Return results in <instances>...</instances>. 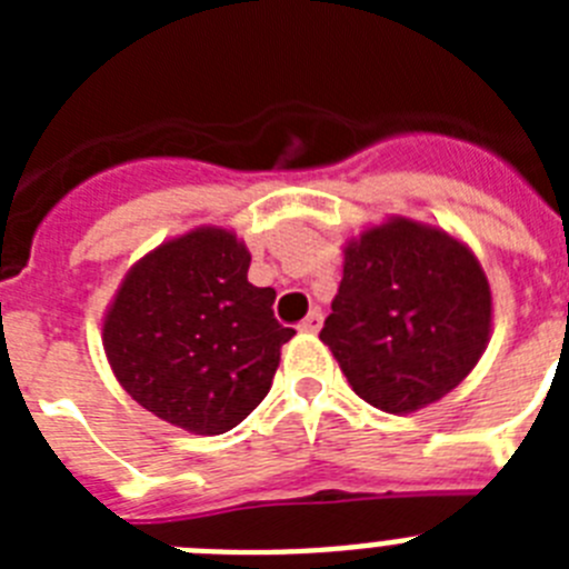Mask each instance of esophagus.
Segmentation results:
<instances>
[{"mask_svg": "<svg viewBox=\"0 0 569 569\" xmlns=\"http://www.w3.org/2000/svg\"><path fill=\"white\" fill-rule=\"evenodd\" d=\"M299 330H305V333H319V330H321V313H319V310H310V313L305 316V321L299 325Z\"/></svg>", "mask_w": 569, "mask_h": 569, "instance_id": "1", "label": "esophagus"}]
</instances>
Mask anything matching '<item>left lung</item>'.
<instances>
[{"instance_id": "1", "label": "left lung", "mask_w": 569, "mask_h": 569, "mask_svg": "<svg viewBox=\"0 0 569 569\" xmlns=\"http://www.w3.org/2000/svg\"><path fill=\"white\" fill-rule=\"evenodd\" d=\"M490 313V284L465 244L445 230L393 219L347 244L319 339L367 405L413 413L476 367Z\"/></svg>"}]
</instances>
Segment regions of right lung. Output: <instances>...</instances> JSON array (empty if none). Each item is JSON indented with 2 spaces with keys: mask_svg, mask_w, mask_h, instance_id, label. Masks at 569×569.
Here are the masks:
<instances>
[{
  "mask_svg": "<svg viewBox=\"0 0 569 569\" xmlns=\"http://www.w3.org/2000/svg\"><path fill=\"white\" fill-rule=\"evenodd\" d=\"M233 233L202 228L144 256L104 319V353L144 410L190 433L233 430L268 396L281 345L273 288Z\"/></svg>",
  "mask_w": 569,
  "mask_h": 569,
  "instance_id": "1",
  "label": "right lung"
}]
</instances>
